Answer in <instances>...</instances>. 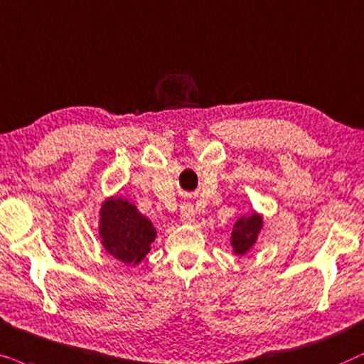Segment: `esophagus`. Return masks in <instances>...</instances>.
Here are the masks:
<instances>
[{
	"label": "esophagus",
	"mask_w": 364,
	"mask_h": 364,
	"mask_svg": "<svg viewBox=\"0 0 364 364\" xmlns=\"http://www.w3.org/2000/svg\"><path fill=\"white\" fill-rule=\"evenodd\" d=\"M181 221L186 223V225H191L193 221H195V210H193V206L190 203H185V205L181 206Z\"/></svg>",
	"instance_id": "obj_1"
}]
</instances>
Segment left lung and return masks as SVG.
I'll return each mask as SVG.
<instances>
[{
	"label": "left lung",
	"mask_w": 364,
	"mask_h": 364,
	"mask_svg": "<svg viewBox=\"0 0 364 364\" xmlns=\"http://www.w3.org/2000/svg\"><path fill=\"white\" fill-rule=\"evenodd\" d=\"M264 228V218L256 210H250L232 223L230 245L236 256L248 255L258 243L259 232Z\"/></svg>",
	"instance_id": "8db88e82"
}]
</instances>
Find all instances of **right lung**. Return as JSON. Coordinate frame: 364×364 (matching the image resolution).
<instances>
[{"instance_id":"1","label":"right lung","mask_w":364,"mask_h":364,"mask_svg":"<svg viewBox=\"0 0 364 364\" xmlns=\"http://www.w3.org/2000/svg\"><path fill=\"white\" fill-rule=\"evenodd\" d=\"M98 236L106 253L126 266H136L151 251L158 231L134 203L113 195L101 203Z\"/></svg>"}]
</instances>
